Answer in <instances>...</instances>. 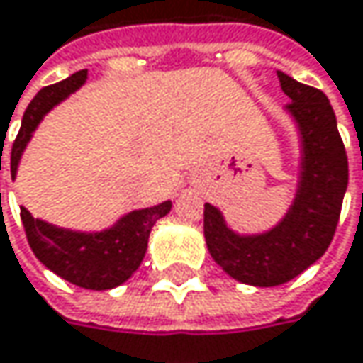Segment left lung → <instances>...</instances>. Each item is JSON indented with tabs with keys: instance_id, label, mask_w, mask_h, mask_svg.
I'll return each instance as SVG.
<instances>
[{
	"instance_id": "left-lung-1",
	"label": "left lung",
	"mask_w": 363,
	"mask_h": 363,
	"mask_svg": "<svg viewBox=\"0 0 363 363\" xmlns=\"http://www.w3.org/2000/svg\"><path fill=\"white\" fill-rule=\"evenodd\" d=\"M299 130V181L291 208L277 226L257 235L235 233L212 203L203 210V235L214 262L235 280L277 286L299 277L328 249L349 181L345 145L328 97L279 72Z\"/></svg>"
}]
</instances>
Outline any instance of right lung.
<instances>
[{
  "label": "right lung",
  "mask_w": 363,
  "mask_h": 363,
  "mask_svg": "<svg viewBox=\"0 0 363 363\" xmlns=\"http://www.w3.org/2000/svg\"><path fill=\"white\" fill-rule=\"evenodd\" d=\"M86 81V70H79L62 83L41 89L28 104L22 116V126L12 145L10 170L16 179L18 164L28 145L33 133L41 124L45 114L53 110L68 95L79 91ZM172 201H162L153 208H143L124 214L110 228L97 233H83L62 228L41 218H33L26 208H20V218L26 230L28 245L43 266L64 280L91 289L106 291L120 286L130 279L141 266L147 251L149 233L153 224L170 212Z\"/></svg>",
  "instance_id": "obj_1"
}]
</instances>
